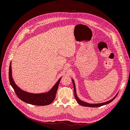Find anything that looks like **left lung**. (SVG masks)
Here are the masks:
<instances>
[{
	"label": "left lung",
	"instance_id": "1",
	"mask_svg": "<svg viewBox=\"0 0 130 130\" xmlns=\"http://www.w3.org/2000/svg\"><path fill=\"white\" fill-rule=\"evenodd\" d=\"M72 82H73V86H74V95H75V99L77 101V103L78 104H80L81 106H85V107H100V106H103L105 105H107L110 103H111V102L115 99L116 98V96H117L118 94L117 95L114 97L112 99L108 101H106L105 102V103H101V104H88L87 103H85V102H84L81 101V100H80L78 99V98L77 96V94H76V88H75V83H74V80L72 79Z\"/></svg>",
	"mask_w": 130,
	"mask_h": 130
}]
</instances>
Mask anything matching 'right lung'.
Listing matches in <instances>:
<instances>
[{"instance_id":"add662e5","label":"right lung","mask_w":130,"mask_h":130,"mask_svg":"<svg viewBox=\"0 0 130 130\" xmlns=\"http://www.w3.org/2000/svg\"><path fill=\"white\" fill-rule=\"evenodd\" d=\"M9 76L10 85L13 88L18 98L25 103L37 106H45L53 103L55 98L58 85L60 84L61 78H60L58 80L55 85L53 86V88L49 92L44 93L34 94L28 93L22 90L14 83L12 76L11 62L10 64Z\"/></svg>"}]
</instances>
